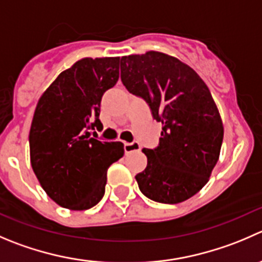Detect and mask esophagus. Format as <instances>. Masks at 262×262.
Instances as JSON below:
<instances>
[{"mask_svg": "<svg viewBox=\"0 0 262 262\" xmlns=\"http://www.w3.org/2000/svg\"><path fill=\"white\" fill-rule=\"evenodd\" d=\"M124 151L125 154H132V152L141 151V146L138 142H125L124 143Z\"/></svg>", "mask_w": 262, "mask_h": 262, "instance_id": "1", "label": "esophagus"}]
</instances>
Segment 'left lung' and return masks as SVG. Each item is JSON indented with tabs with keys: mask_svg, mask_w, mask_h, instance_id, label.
Wrapping results in <instances>:
<instances>
[{
	"mask_svg": "<svg viewBox=\"0 0 262 262\" xmlns=\"http://www.w3.org/2000/svg\"><path fill=\"white\" fill-rule=\"evenodd\" d=\"M121 82L162 124L159 147L142 149L147 166L136 175L139 189L161 204L190 199L209 182L224 137L210 90L189 65L157 51L123 56Z\"/></svg>",
	"mask_w": 262,
	"mask_h": 262,
	"instance_id": "left-lung-1",
	"label": "left lung"
}]
</instances>
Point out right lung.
<instances>
[{
    "instance_id": "obj_1",
    "label": "right lung",
    "mask_w": 262,
    "mask_h": 262,
    "mask_svg": "<svg viewBox=\"0 0 262 262\" xmlns=\"http://www.w3.org/2000/svg\"><path fill=\"white\" fill-rule=\"evenodd\" d=\"M119 63L120 57L80 58L58 74L35 106L30 164L48 197L65 209L97 205L108 166L124 155L121 142H101L88 132L101 125V98L118 82Z\"/></svg>"
}]
</instances>
